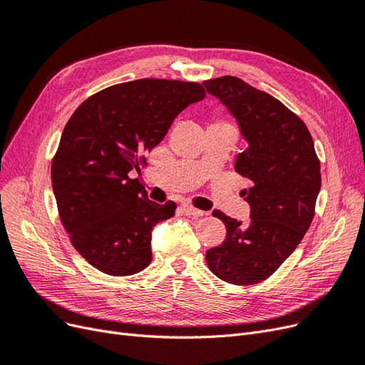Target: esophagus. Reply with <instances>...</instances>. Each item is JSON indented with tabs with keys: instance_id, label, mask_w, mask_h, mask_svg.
Listing matches in <instances>:
<instances>
[{
	"instance_id": "obj_1",
	"label": "esophagus",
	"mask_w": 365,
	"mask_h": 365,
	"mask_svg": "<svg viewBox=\"0 0 365 365\" xmlns=\"http://www.w3.org/2000/svg\"><path fill=\"white\" fill-rule=\"evenodd\" d=\"M181 210H182V212H184L187 216H193V217L204 216V215H205V213L202 212V210H197V208H195V207H192V205H187V204L181 205Z\"/></svg>"
}]
</instances>
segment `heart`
<instances>
[{
	"mask_svg": "<svg viewBox=\"0 0 365 365\" xmlns=\"http://www.w3.org/2000/svg\"><path fill=\"white\" fill-rule=\"evenodd\" d=\"M213 125H225V123H220V121H216V123H213Z\"/></svg>",
	"mask_w": 365,
	"mask_h": 365,
	"instance_id": "obj_1",
	"label": "heart"
}]
</instances>
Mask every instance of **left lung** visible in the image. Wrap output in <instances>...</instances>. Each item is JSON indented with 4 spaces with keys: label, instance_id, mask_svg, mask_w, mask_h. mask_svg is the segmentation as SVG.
Returning a JSON list of instances; mask_svg holds the SVG:
<instances>
[{
    "label": "left lung",
    "instance_id": "8db88e82",
    "mask_svg": "<svg viewBox=\"0 0 365 365\" xmlns=\"http://www.w3.org/2000/svg\"><path fill=\"white\" fill-rule=\"evenodd\" d=\"M204 86L227 106L248 143L235 169L251 181L242 190L251 219L242 224L215 210L227 236L207 251L205 262L220 280L256 284L277 271L311 227L322 187L319 160L303 120L275 97L235 76Z\"/></svg>",
    "mask_w": 365,
    "mask_h": 365
}]
</instances>
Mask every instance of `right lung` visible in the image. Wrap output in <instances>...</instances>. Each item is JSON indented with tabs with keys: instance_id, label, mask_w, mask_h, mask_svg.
I'll use <instances>...</instances> for the list:
<instances>
[{
	"instance_id": "right-lung-1",
	"label": "right lung",
	"mask_w": 365,
	"mask_h": 365,
	"mask_svg": "<svg viewBox=\"0 0 365 365\" xmlns=\"http://www.w3.org/2000/svg\"><path fill=\"white\" fill-rule=\"evenodd\" d=\"M205 97L196 82L138 79L88 97L65 125L51 184L73 247L94 268L132 275L152 260V230L176 204L148 200L140 172L175 117Z\"/></svg>"
}]
</instances>
